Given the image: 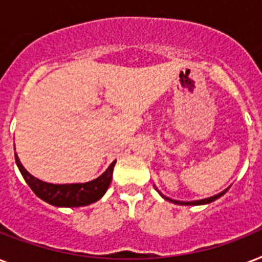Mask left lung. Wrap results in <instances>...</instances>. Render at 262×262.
Segmentation results:
<instances>
[{
  "label": "left lung",
  "instance_id": "obj_1",
  "mask_svg": "<svg viewBox=\"0 0 262 262\" xmlns=\"http://www.w3.org/2000/svg\"><path fill=\"white\" fill-rule=\"evenodd\" d=\"M158 190V189H156ZM159 191V190H158ZM227 191V189L226 190H223L222 193H219V194L216 195H212V197H209V199H204V200H197V201H177V200H171L168 199V197H166V195H163L162 193L159 191V194L163 197L164 200H167V201H170V203H174V204H178V205H205V204H209L212 203V201H215V200H217L219 197H222V195L224 194Z\"/></svg>",
  "mask_w": 262,
  "mask_h": 262
}]
</instances>
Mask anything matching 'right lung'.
Here are the masks:
<instances>
[{"instance_id": "right-lung-1", "label": "right lung", "mask_w": 262, "mask_h": 262, "mask_svg": "<svg viewBox=\"0 0 262 262\" xmlns=\"http://www.w3.org/2000/svg\"><path fill=\"white\" fill-rule=\"evenodd\" d=\"M16 164L21 172L23 178L28 183L35 194L39 199L46 201L54 207H85L100 200L110 186L113 178L115 162L108 166L106 171L99 175L96 179H92L85 183H65V185H54V183L43 182L40 179L35 178L23 167L21 162L18 159L17 154L14 155Z\"/></svg>"}]
</instances>
